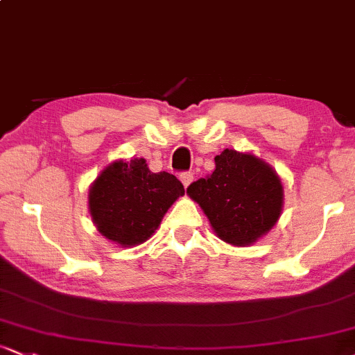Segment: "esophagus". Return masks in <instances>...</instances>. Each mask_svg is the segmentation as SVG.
<instances>
[{"instance_id":"esophagus-1","label":"esophagus","mask_w":355,"mask_h":355,"mask_svg":"<svg viewBox=\"0 0 355 355\" xmlns=\"http://www.w3.org/2000/svg\"><path fill=\"white\" fill-rule=\"evenodd\" d=\"M180 180H182V183H183V187H189L190 183H191V180H193V173L191 172H183V173H180Z\"/></svg>"}]
</instances>
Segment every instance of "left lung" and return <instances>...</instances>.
Segmentation results:
<instances>
[{
  "instance_id": "8db88e82",
  "label": "left lung",
  "mask_w": 355,
  "mask_h": 355,
  "mask_svg": "<svg viewBox=\"0 0 355 355\" xmlns=\"http://www.w3.org/2000/svg\"><path fill=\"white\" fill-rule=\"evenodd\" d=\"M187 193L209 217L215 234L232 245H250L280 217L284 190L266 162L250 153L223 150L215 170L190 183Z\"/></svg>"
}]
</instances>
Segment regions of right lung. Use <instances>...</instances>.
<instances>
[{
	"label": "right lung",
	"instance_id": "add662e5",
	"mask_svg": "<svg viewBox=\"0 0 355 355\" xmlns=\"http://www.w3.org/2000/svg\"><path fill=\"white\" fill-rule=\"evenodd\" d=\"M185 193L172 173H152L144 158L115 162L89 187V211L96 229L121 247L138 245L155 234L166 210Z\"/></svg>",
	"mask_w": 355,
	"mask_h": 355
}]
</instances>
